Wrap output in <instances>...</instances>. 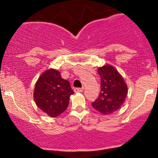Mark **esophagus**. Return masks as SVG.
<instances>
[{"mask_svg":"<svg viewBox=\"0 0 158 158\" xmlns=\"http://www.w3.org/2000/svg\"><path fill=\"white\" fill-rule=\"evenodd\" d=\"M75 92H82L83 91V88H75Z\"/></svg>","mask_w":158,"mask_h":158,"instance_id":"34e87169","label":"esophagus"}]
</instances>
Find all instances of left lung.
Wrapping results in <instances>:
<instances>
[{
    "mask_svg": "<svg viewBox=\"0 0 158 158\" xmlns=\"http://www.w3.org/2000/svg\"><path fill=\"white\" fill-rule=\"evenodd\" d=\"M98 73L101 78V92L92 106L102 114H111L125 102L127 85L118 72L109 65L98 68Z\"/></svg>",
    "mask_w": 158,
    "mask_h": 158,
    "instance_id": "8db88e82",
    "label": "left lung"
}]
</instances>
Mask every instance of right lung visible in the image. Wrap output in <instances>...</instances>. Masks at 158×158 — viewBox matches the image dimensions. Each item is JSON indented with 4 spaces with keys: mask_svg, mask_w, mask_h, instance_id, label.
Segmentation results:
<instances>
[{
    "mask_svg": "<svg viewBox=\"0 0 158 158\" xmlns=\"http://www.w3.org/2000/svg\"><path fill=\"white\" fill-rule=\"evenodd\" d=\"M73 94L69 81L63 79L60 72L51 69L40 76L33 95L40 109L51 117H56L67 109Z\"/></svg>",
    "mask_w": 158,
    "mask_h": 158,
    "instance_id": "1",
    "label": "right lung"
}]
</instances>
